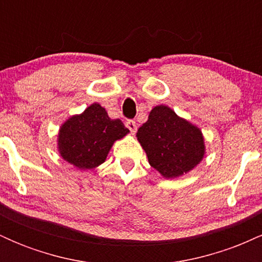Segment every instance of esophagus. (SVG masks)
I'll list each match as a JSON object with an SVG mask.
<instances>
[{"instance_id":"34e87169","label":"esophagus","mask_w":262,"mask_h":262,"mask_svg":"<svg viewBox=\"0 0 262 262\" xmlns=\"http://www.w3.org/2000/svg\"><path fill=\"white\" fill-rule=\"evenodd\" d=\"M125 125H127V128L130 130L132 134H134L135 132H137L138 127H137V123H135V121H132L130 119V121H128L127 123H125Z\"/></svg>"}]
</instances>
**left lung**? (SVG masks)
I'll list each match as a JSON object with an SVG mask.
<instances>
[{"label": "left lung", "mask_w": 262, "mask_h": 262, "mask_svg": "<svg viewBox=\"0 0 262 262\" xmlns=\"http://www.w3.org/2000/svg\"><path fill=\"white\" fill-rule=\"evenodd\" d=\"M149 164L166 179L187 173L204 156L202 132L167 106H156L138 129Z\"/></svg>", "instance_id": "1"}]
</instances>
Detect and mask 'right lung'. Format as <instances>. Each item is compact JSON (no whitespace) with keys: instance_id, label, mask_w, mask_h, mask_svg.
Instances as JSON below:
<instances>
[{"instance_id":"right-lung-1","label":"right lung","mask_w":262,"mask_h":262,"mask_svg":"<svg viewBox=\"0 0 262 262\" xmlns=\"http://www.w3.org/2000/svg\"><path fill=\"white\" fill-rule=\"evenodd\" d=\"M128 133L121 119H111L101 104L93 103L61 125L59 152L69 164L90 170L104 162L114 141Z\"/></svg>"}]
</instances>
